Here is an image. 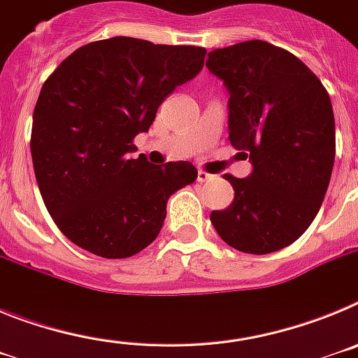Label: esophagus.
Returning a JSON list of instances; mask_svg holds the SVG:
<instances>
[{
  "label": "esophagus",
  "mask_w": 358,
  "mask_h": 358,
  "mask_svg": "<svg viewBox=\"0 0 358 358\" xmlns=\"http://www.w3.org/2000/svg\"><path fill=\"white\" fill-rule=\"evenodd\" d=\"M211 176L208 172H204V170H199L197 172V181L199 182H204V181H210Z\"/></svg>",
  "instance_id": "1"
}]
</instances>
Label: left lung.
Instances as JSON below:
<instances>
[{"label": "left lung", "mask_w": 358, "mask_h": 358, "mask_svg": "<svg viewBox=\"0 0 358 358\" xmlns=\"http://www.w3.org/2000/svg\"><path fill=\"white\" fill-rule=\"evenodd\" d=\"M229 93V141L251 176H224L235 199L210 215L218 236L251 255L280 251L308 229L330 185L335 120L324 85L296 55L265 41L208 53Z\"/></svg>", "instance_id": "left-lung-1"}]
</instances>
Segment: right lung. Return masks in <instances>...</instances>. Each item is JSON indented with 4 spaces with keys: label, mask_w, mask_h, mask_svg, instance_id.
I'll list each match as a JSON object with an SVG mask.
<instances>
[{
    "label": "right lung",
    "mask_w": 358,
    "mask_h": 358,
    "mask_svg": "<svg viewBox=\"0 0 358 358\" xmlns=\"http://www.w3.org/2000/svg\"><path fill=\"white\" fill-rule=\"evenodd\" d=\"M201 46L110 37L75 50L44 82L31 161L57 227L102 258H129L163 227L172 194L197 179L188 161L152 164L132 140L157 107L204 66Z\"/></svg>",
    "instance_id": "add662e5"
}]
</instances>
